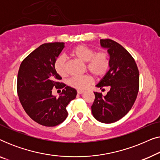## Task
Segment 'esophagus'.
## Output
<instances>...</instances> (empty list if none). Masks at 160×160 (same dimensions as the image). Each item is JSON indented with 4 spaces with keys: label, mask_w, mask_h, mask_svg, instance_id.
Segmentation results:
<instances>
[{
    "label": "esophagus",
    "mask_w": 160,
    "mask_h": 160,
    "mask_svg": "<svg viewBox=\"0 0 160 160\" xmlns=\"http://www.w3.org/2000/svg\"><path fill=\"white\" fill-rule=\"evenodd\" d=\"M84 92V91H83V90H77V93L80 94V95L81 94H83Z\"/></svg>",
    "instance_id": "esophagus-1"
}]
</instances>
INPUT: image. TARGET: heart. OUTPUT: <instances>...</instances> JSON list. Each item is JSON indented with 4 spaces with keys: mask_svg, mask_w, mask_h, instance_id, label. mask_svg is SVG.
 I'll list each match as a JSON object with an SVG mask.
<instances>
[{
    "mask_svg": "<svg viewBox=\"0 0 160 160\" xmlns=\"http://www.w3.org/2000/svg\"><path fill=\"white\" fill-rule=\"evenodd\" d=\"M71 55L75 57L82 62H87V70L95 77L104 76L110 68V56L106 51H101L95 53V51L87 46L81 44L74 47L71 52ZM54 69L61 76L67 75L66 59L64 56H59L54 62ZM92 83L90 76H75L70 78V86L78 89H85Z\"/></svg>",
    "mask_w": 160,
    "mask_h": 160,
    "instance_id": "obj_1",
    "label": "heart"
}]
</instances>
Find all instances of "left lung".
Returning <instances> with one entry per match:
<instances>
[{
    "mask_svg": "<svg viewBox=\"0 0 160 160\" xmlns=\"http://www.w3.org/2000/svg\"><path fill=\"white\" fill-rule=\"evenodd\" d=\"M100 46L108 49L110 68L96 85L110 90L106 95L95 93L92 113L102 123H113L129 112L136 100L139 89V71L131 54L119 43L111 39H101Z\"/></svg>",
    "mask_w": 160,
    "mask_h": 160,
    "instance_id": "1",
    "label": "left lung"
}]
</instances>
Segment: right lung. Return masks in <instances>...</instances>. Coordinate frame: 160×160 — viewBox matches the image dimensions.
Instances as JSON below:
<instances>
[{"mask_svg": "<svg viewBox=\"0 0 160 160\" xmlns=\"http://www.w3.org/2000/svg\"><path fill=\"white\" fill-rule=\"evenodd\" d=\"M65 47L63 42L43 43L22 62L17 76V94L24 110L41 125H58L68 117L66 107L75 99L74 88L59 82L61 78L54 69V62ZM63 88L57 98L52 89Z\"/></svg>", "mask_w": 160, "mask_h": 160, "instance_id": "obj_1", "label": "right lung"}]
</instances>
